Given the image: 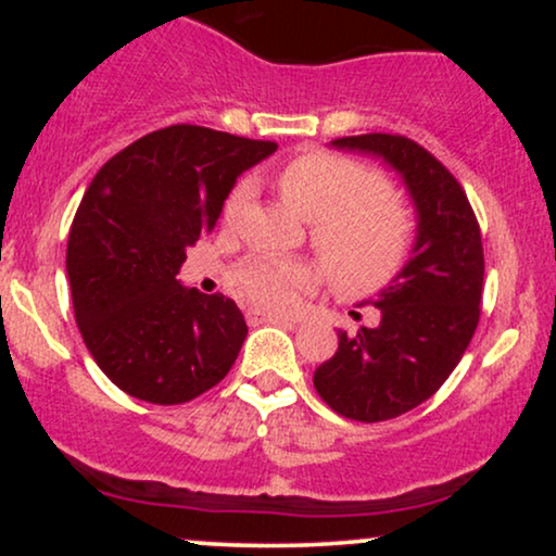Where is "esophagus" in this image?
<instances>
[{
	"label": "esophagus",
	"mask_w": 556,
	"mask_h": 556,
	"mask_svg": "<svg viewBox=\"0 0 556 556\" xmlns=\"http://www.w3.org/2000/svg\"><path fill=\"white\" fill-rule=\"evenodd\" d=\"M245 318H248V324H251V327H258V324L290 321V318L277 316V314H269V311H261V308H248V311H245Z\"/></svg>",
	"instance_id": "esophagus-1"
}]
</instances>
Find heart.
I'll return each mask as SVG.
<instances>
[{
  "label": "heart",
  "instance_id": "obj_1",
  "mask_svg": "<svg viewBox=\"0 0 556 556\" xmlns=\"http://www.w3.org/2000/svg\"><path fill=\"white\" fill-rule=\"evenodd\" d=\"M277 188L303 219L311 240L337 285L374 292L397 277L413 245V219L397 195L381 190L371 167L334 151H303L277 172ZM240 182L225 201V222L235 225L245 208ZM242 298L269 311H287L311 290L316 271L295 258L253 256L235 274Z\"/></svg>",
  "mask_w": 556,
  "mask_h": 556
}]
</instances>
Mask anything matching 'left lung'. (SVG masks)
<instances>
[{"label":"left lung","instance_id":"8db88e82","mask_svg":"<svg viewBox=\"0 0 556 556\" xmlns=\"http://www.w3.org/2000/svg\"><path fill=\"white\" fill-rule=\"evenodd\" d=\"M374 154L405 182L418 214L416 245L379 298V327L340 331L314 387L334 413L379 424L426 402L455 371L481 316L483 245L468 195L450 169L405 136L368 132L331 140Z\"/></svg>","mask_w":556,"mask_h":556}]
</instances>
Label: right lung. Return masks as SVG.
Instances as JSON below:
<instances>
[{"label": "right lung", "instance_id": "right-lung-1", "mask_svg": "<svg viewBox=\"0 0 556 556\" xmlns=\"http://www.w3.org/2000/svg\"><path fill=\"white\" fill-rule=\"evenodd\" d=\"M274 151L271 140L169 125L114 154L88 185L67 240L73 311L88 353L130 397L180 405L232 368L248 334L240 308L177 274L235 180Z\"/></svg>", "mask_w": 556, "mask_h": 556}]
</instances>
